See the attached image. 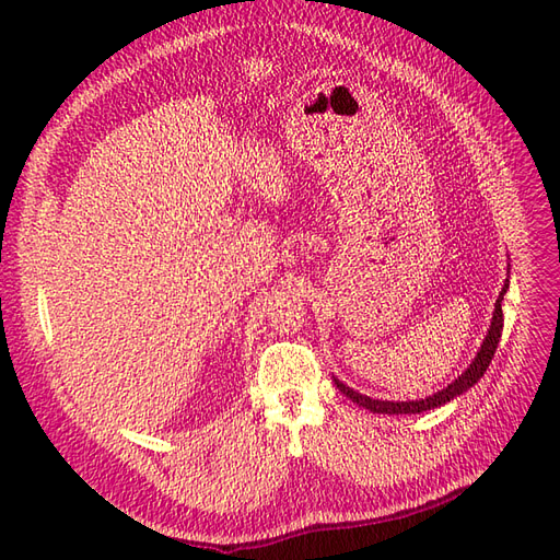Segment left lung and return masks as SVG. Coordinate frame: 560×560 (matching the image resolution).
<instances>
[{
    "label": "left lung",
    "mask_w": 560,
    "mask_h": 560,
    "mask_svg": "<svg viewBox=\"0 0 560 560\" xmlns=\"http://www.w3.org/2000/svg\"><path fill=\"white\" fill-rule=\"evenodd\" d=\"M506 290H510V280L504 282L502 292H500V296H498V301H495L493 322H490V329H488V334H486V338H483V343H481V350L477 352V358H474V362L463 371L460 376H457L448 387L439 389L436 395L425 397V399H416V401H381V399H371V397H366V395L354 393L352 387L343 385L338 378H334L336 387L341 389V393H343L348 399L358 401L360 406H364V409L374 411V413H387V416H395V413H397V416H399V413H422V411L436 409V406H444L446 401L455 399L457 395H463L465 389H469L474 383H477V381L486 374V369H488L490 360H493V354H495L498 343H500V336H502V325H504V317H502V296L506 294Z\"/></svg>",
    "instance_id": "left-lung-1"
}]
</instances>
